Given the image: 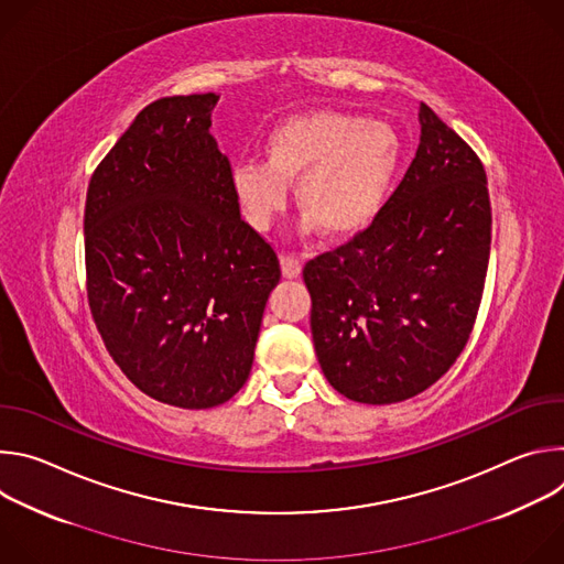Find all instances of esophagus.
<instances>
[{"instance_id": "1", "label": "esophagus", "mask_w": 564, "mask_h": 564, "mask_svg": "<svg viewBox=\"0 0 564 564\" xmlns=\"http://www.w3.org/2000/svg\"><path fill=\"white\" fill-rule=\"evenodd\" d=\"M281 272L285 279H296L301 274V261L292 254H281Z\"/></svg>"}]
</instances>
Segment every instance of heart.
Instances as JSON below:
<instances>
[{
  "label": "heart",
  "instance_id": "b5f03b06",
  "mask_svg": "<svg viewBox=\"0 0 564 564\" xmlns=\"http://www.w3.org/2000/svg\"><path fill=\"white\" fill-rule=\"evenodd\" d=\"M261 160L231 172V189L246 220L263 231L288 207L296 185L303 229L344 238L366 227L394 183L401 144L394 129L344 111H310L279 122Z\"/></svg>",
  "mask_w": 564,
  "mask_h": 564
}]
</instances>
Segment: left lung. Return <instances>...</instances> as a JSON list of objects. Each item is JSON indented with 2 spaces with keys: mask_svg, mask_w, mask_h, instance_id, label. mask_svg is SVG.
Wrapping results in <instances>:
<instances>
[{
  "mask_svg": "<svg viewBox=\"0 0 564 564\" xmlns=\"http://www.w3.org/2000/svg\"><path fill=\"white\" fill-rule=\"evenodd\" d=\"M420 124L413 163L372 225L303 268L321 370L359 404H394L433 386L464 350L485 292V167L424 102Z\"/></svg>",
  "mask_w": 564,
  "mask_h": 564,
  "instance_id": "1",
  "label": "left lung"
}]
</instances>
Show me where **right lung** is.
Wrapping results in <instances>:
<instances>
[{"label": "right lung", "instance_id": "add662e5", "mask_svg": "<svg viewBox=\"0 0 564 564\" xmlns=\"http://www.w3.org/2000/svg\"><path fill=\"white\" fill-rule=\"evenodd\" d=\"M216 94L144 107L91 176L87 294L98 333L144 394L200 411L250 377L274 250L240 218L209 133Z\"/></svg>", "mask_w": 564, "mask_h": 564}]
</instances>
